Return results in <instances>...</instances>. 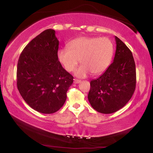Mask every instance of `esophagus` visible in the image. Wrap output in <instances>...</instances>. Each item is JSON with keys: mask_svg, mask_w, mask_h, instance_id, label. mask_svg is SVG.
Here are the masks:
<instances>
[{"mask_svg": "<svg viewBox=\"0 0 153 153\" xmlns=\"http://www.w3.org/2000/svg\"><path fill=\"white\" fill-rule=\"evenodd\" d=\"M74 82V84H79V83L81 82V80L77 79H75Z\"/></svg>", "mask_w": 153, "mask_h": 153, "instance_id": "esophagus-1", "label": "esophagus"}]
</instances>
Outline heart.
<instances>
[{
  "label": "heart",
  "instance_id": "heart-1",
  "mask_svg": "<svg viewBox=\"0 0 153 153\" xmlns=\"http://www.w3.org/2000/svg\"><path fill=\"white\" fill-rule=\"evenodd\" d=\"M113 55V45L108 38L79 37L69 43L68 48L59 50L57 57L67 71L74 70L80 60L82 65L75 75L84 77L92 73L98 75L109 65Z\"/></svg>",
  "mask_w": 153,
  "mask_h": 153
}]
</instances>
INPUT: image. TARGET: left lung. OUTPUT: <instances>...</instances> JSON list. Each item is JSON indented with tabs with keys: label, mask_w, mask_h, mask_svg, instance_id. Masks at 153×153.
<instances>
[{
	"label": "left lung",
	"mask_w": 153,
	"mask_h": 153,
	"mask_svg": "<svg viewBox=\"0 0 153 153\" xmlns=\"http://www.w3.org/2000/svg\"><path fill=\"white\" fill-rule=\"evenodd\" d=\"M116 51L113 62L97 79L90 82L88 98L92 108L104 114L115 113L123 107L136 88V65L132 53L115 36Z\"/></svg>",
	"instance_id": "1"
}]
</instances>
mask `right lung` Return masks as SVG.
Instances as JSON below:
<instances>
[{
  "label": "right lung",
  "mask_w": 153,
  "mask_h": 153,
  "mask_svg": "<svg viewBox=\"0 0 153 153\" xmlns=\"http://www.w3.org/2000/svg\"><path fill=\"white\" fill-rule=\"evenodd\" d=\"M59 43L55 31L46 30L27 44L18 60V90L27 104L41 113L60 109L74 82L58 59Z\"/></svg>",
  "instance_id": "add662e5"
}]
</instances>
